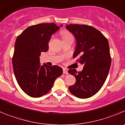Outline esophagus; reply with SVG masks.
<instances>
[{
  "label": "esophagus",
  "mask_w": 125,
  "mask_h": 125,
  "mask_svg": "<svg viewBox=\"0 0 125 125\" xmlns=\"http://www.w3.org/2000/svg\"><path fill=\"white\" fill-rule=\"evenodd\" d=\"M63 74H68V70L66 69H65V68H63Z\"/></svg>",
  "instance_id": "esophagus-1"
}]
</instances>
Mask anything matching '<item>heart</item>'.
Masks as SVG:
<instances>
[{
    "instance_id": "b5f03b06",
    "label": "heart",
    "mask_w": 125,
    "mask_h": 125,
    "mask_svg": "<svg viewBox=\"0 0 125 125\" xmlns=\"http://www.w3.org/2000/svg\"><path fill=\"white\" fill-rule=\"evenodd\" d=\"M61 35L63 40H65V39H73V36L72 34L70 31H67V30L62 31Z\"/></svg>"
}]
</instances>
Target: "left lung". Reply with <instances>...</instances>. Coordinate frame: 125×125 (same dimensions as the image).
I'll return each instance as SVG.
<instances>
[{
	"label": "left lung",
	"mask_w": 125,
	"mask_h": 125,
	"mask_svg": "<svg viewBox=\"0 0 125 125\" xmlns=\"http://www.w3.org/2000/svg\"><path fill=\"white\" fill-rule=\"evenodd\" d=\"M66 28L76 39L73 57H79L76 62L84 66L81 72L68 71L76 78L69 91L78 98L91 97L101 89L110 70L112 60L108 40L91 26L70 24Z\"/></svg>",
	"instance_id": "left-lung-1"
}]
</instances>
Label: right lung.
I'll list each match as a JSON object with an SVG mask.
<instances>
[{
  "label": "right lung",
  "instance_id": "obj_1",
  "mask_svg": "<svg viewBox=\"0 0 125 125\" xmlns=\"http://www.w3.org/2000/svg\"><path fill=\"white\" fill-rule=\"evenodd\" d=\"M59 29L53 23L35 24L16 39L12 57L14 74L21 89L29 96L40 97L48 93L55 80L62 74L60 66H41L39 60L41 52L49 50L52 35Z\"/></svg>",
  "mask_w": 125,
  "mask_h": 125
}]
</instances>
